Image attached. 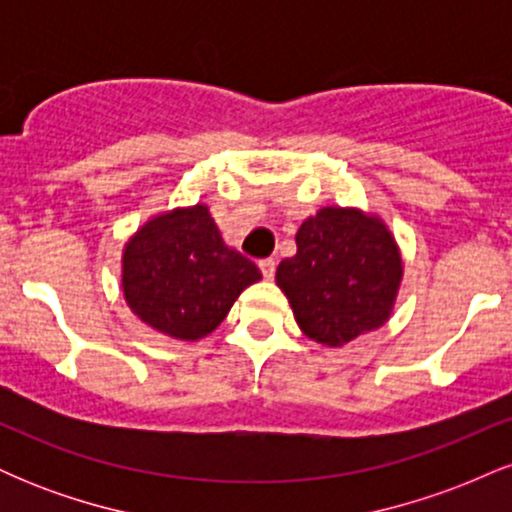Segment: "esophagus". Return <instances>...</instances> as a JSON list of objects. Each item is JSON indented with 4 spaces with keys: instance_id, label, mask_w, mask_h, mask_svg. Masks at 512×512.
Segmentation results:
<instances>
[{
    "instance_id": "1",
    "label": "esophagus",
    "mask_w": 512,
    "mask_h": 512,
    "mask_svg": "<svg viewBox=\"0 0 512 512\" xmlns=\"http://www.w3.org/2000/svg\"><path fill=\"white\" fill-rule=\"evenodd\" d=\"M260 269H262L264 279H272L276 272V262L272 260V257H264V260H260Z\"/></svg>"
}]
</instances>
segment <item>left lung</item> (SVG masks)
I'll list each match as a JSON object with an SVG mask.
<instances>
[{
  "label": "left lung",
  "instance_id": "obj_1",
  "mask_svg": "<svg viewBox=\"0 0 512 512\" xmlns=\"http://www.w3.org/2000/svg\"><path fill=\"white\" fill-rule=\"evenodd\" d=\"M296 245L276 267V284L310 339L342 346L383 325L402 281V257L383 223L325 207L303 221Z\"/></svg>",
  "mask_w": 512,
  "mask_h": 512
}]
</instances>
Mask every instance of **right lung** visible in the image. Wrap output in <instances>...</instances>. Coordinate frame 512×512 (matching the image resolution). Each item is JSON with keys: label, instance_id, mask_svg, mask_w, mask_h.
I'll return each instance as SVG.
<instances>
[{"label": "right lung", "instance_id": "right-lung-1", "mask_svg": "<svg viewBox=\"0 0 512 512\" xmlns=\"http://www.w3.org/2000/svg\"><path fill=\"white\" fill-rule=\"evenodd\" d=\"M260 279L255 262L226 248L202 204L149 221L122 257L129 308L154 330L185 342L214 332L240 291Z\"/></svg>", "mask_w": 512, "mask_h": 512}]
</instances>
